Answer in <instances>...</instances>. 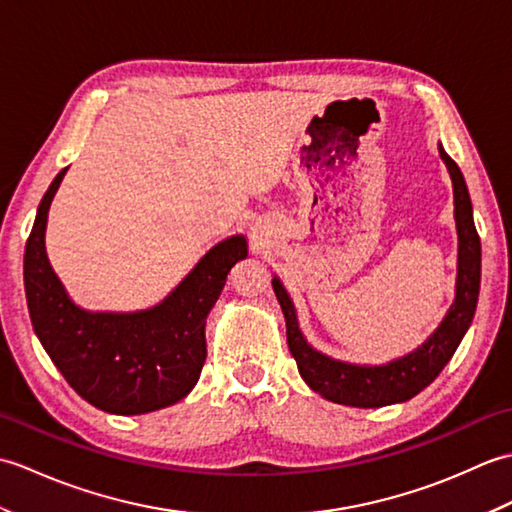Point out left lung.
<instances>
[{
    "instance_id": "obj_1",
    "label": "left lung",
    "mask_w": 512,
    "mask_h": 512,
    "mask_svg": "<svg viewBox=\"0 0 512 512\" xmlns=\"http://www.w3.org/2000/svg\"><path fill=\"white\" fill-rule=\"evenodd\" d=\"M438 149L453 182L455 228H458V281H455V301L447 317L442 319L438 330L418 350L400 356L387 365H352L325 356L303 339L295 306H292L279 277L273 279L275 295L286 317L288 347L290 354L295 356L301 378L317 394L332 402H339V405L363 409L385 407L420 394L451 361V356L458 350L475 317L482 275V244L480 235L475 231L473 206L462 171L442 149V145Z\"/></svg>"
}]
</instances>
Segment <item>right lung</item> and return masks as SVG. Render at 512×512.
<instances>
[{"label":"right lung","instance_id":"obj_1","mask_svg":"<svg viewBox=\"0 0 512 512\" xmlns=\"http://www.w3.org/2000/svg\"><path fill=\"white\" fill-rule=\"evenodd\" d=\"M68 167L57 173L26 242L24 286L32 328L68 385L90 405L138 416L182 400L206 358L204 325L231 268L246 259L244 235L215 244L171 295L140 312H88L61 286L46 255L50 202Z\"/></svg>","mask_w":512,"mask_h":512}]
</instances>
